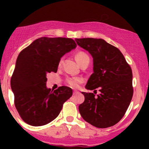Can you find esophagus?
Returning <instances> with one entry per match:
<instances>
[{
    "mask_svg": "<svg viewBox=\"0 0 149 149\" xmlns=\"http://www.w3.org/2000/svg\"><path fill=\"white\" fill-rule=\"evenodd\" d=\"M79 91H73V95H76V94H79Z\"/></svg>",
    "mask_w": 149,
    "mask_h": 149,
    "instance_id": "esophagus-1",
    "label": "esophagus"
}]
</instances>
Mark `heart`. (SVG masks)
<instances>
[{"mask_svg": "<svg viewBox=\"0 0 149 149\" xmlns=\"http://www.w3.org/2000/svg\"><path fill=\"white\" fill-rule=\"evenodd\" d=\"M76 59L81 65L86 61L89 60V57H88V55L86 52H83V51H79V52L76 53ZM63 61V58H61V60L59 61V63H58L59 66L62 65ZM83 79L80 77H69L66 79V84L68 86H70V87H72V88H77L79 86V84L83 83Z\"/></svg>", "mask_w": 149, "mask_h": 149, "instance_id": "1", "label": "heart"}]
</instances>
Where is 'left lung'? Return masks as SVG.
I'll use <instances>...</instances> for the list:
<instances>
[{"instance_id":"left-lung-1","label":"left lung","mask_w":149,"mask_h":149,"mask_svg":"<svg viewBox=\"0 0 149 149\" xmlns=\"http://www.w3.org/2000/svg\"><path fill=\"white\" fill-rule=\"evenodd\" d=\"M94 59V73L82 92L85 100L79 107L84 120L100 128L115 125L125 114L133 94L131 68L118 48L102 39H76ZM100 91L95 95L97 89Z\"/></svg>"}]
</instances>
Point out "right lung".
Returning <instances> with one entry per match:
<instances>
[{"mask_svg": "<svg viewBox=\"0 0 149 149\" xmlns=\"http://www.w3.org/2000/svg\"><path fill=\"white\" fill-rule=\"evenodd\" d=\"M73 40L65 37H40L22 49L10 79L14 104L22 120L32 126H42L55 120L63 104L73 94L62 86L47 88L46 76L58 70L61 58L76 47Z\"/></svg>", "mask_w": 149, "mask_h": 149, "instance_id": "obj_1", "label": "right lung"}]
</instances>
